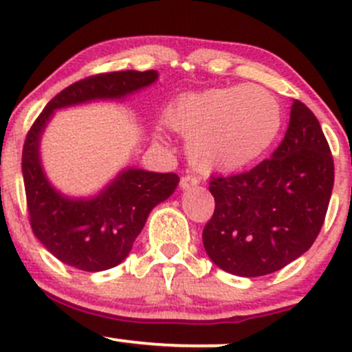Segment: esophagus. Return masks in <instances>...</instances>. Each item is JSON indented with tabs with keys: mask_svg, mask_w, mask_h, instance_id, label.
Segmentation results:
<instances>
[{
	"mask_svg": "<svg viewBox=\"0 0 352 352\" xmlns=\"http://www.w3.org/2000/svg\"><path fill=\"white\" fill-rule=\"evenodd\" d=\"M197 184H199V179H197L196 176H192V175H188V176H183L181 177V181H179V188L183 189H189V188H195V186H197Z\"/></svg>",
	"mask_w": 352,
	"mask_h": 352,
	"instance_id": "1",
	"label": "esophagus"
}]
</instances>
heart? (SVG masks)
I'll list each match as a JSON object with an SVG mask.
<instances>
[{
	"label": "heart",
	"instance_id": "heart-1",
	"mask_svg": "<svg viewBox=\"0 0 352 352\" xmlns=\"http://www.w3.org/2000/svg\"><path fill=\"white\" fill-rule=\"evenodd\" d=\"M166 123L188 136V155L204 171H236L254 163L281 128V108L261 86L211 88L177 98ZM156 141H164L161 129Z\"/></svg>",
	"mask_w": 352,
	"mask_h": 352
}]
</instances>
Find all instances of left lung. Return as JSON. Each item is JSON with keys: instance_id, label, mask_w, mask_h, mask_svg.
Instances as JSON below:
<instances>
[{"instance_id": "8db88e82", "label": "left lung", "mask_w": 352, "mask_h": 352, "mask_svg": "<svg viewBox=\"0 0 352 352\" xmlns=\"http://www.w3.org/2000/svg\"><path fill=\"white\" fill-rule=\"evenodd\" d=\"M333 184L334 163L321 124L294 100L283 143L270 160L209 183L216 201L203 231L209 259L243 278L287 266L318 238Z\"/></svg>"}]
</instances>
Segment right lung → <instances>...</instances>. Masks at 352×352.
Returning a JSON list of instances; mask_svg holds the SVG:
<instances>
[{"label":"right lung","instance_id":"obj_1","mask_svg":"<svg viewBox=\"0 0 352 352\" xmlns=\"http://www.w3.org/2000/svg\"><path fill=\"white\" fill-rule=\"evenodd\" d=\"M157 78V71H120L74 82L46 104L28 133L21 171L31 228L39 243L68 266L98 272L123 263L149 212L176 191L179 177L126 166L94 195H65L46 176L41 161L46 126L58 109L124 101Z\"/></svg>","mask_w":352,"mask_h":352}]
</instances>
